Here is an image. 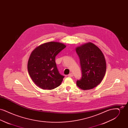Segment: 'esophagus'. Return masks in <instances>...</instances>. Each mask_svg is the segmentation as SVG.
<instances>
[{
	"instance_id": "34e87169",
	"label": "esophagus",
	"mask_w": 128,
	"mask_h": 128,
	"mask_svg": "<svg viewBox=\"0 0 128 128\" xmlns=\"http://www.w3.org/2000/svg\"><path fill=\"white\" fill-rule=\"evenodd\" d=\"M73 76V73H70L68 75V76L69 77H72Z\"/></svg>"
}]
</instances>
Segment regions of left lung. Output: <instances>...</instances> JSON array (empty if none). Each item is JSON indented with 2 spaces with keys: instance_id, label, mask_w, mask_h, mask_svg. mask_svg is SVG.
<instances>
[{
  "instance_id": "1",
  "label": "left lung",
  "mask_w": 128,
  "mask_h": 128,
  "mask_svg": "<svg viewBox=\"0 0 128 128\" xmlns=\"http://www.w3.org/2000/svg\"><path fill=\"white\" fill-rule=\"evenodd\" d=\"M82 70V78L76 82L82 90H89L98 85L106 72V62L103 53L95 44L88 43L76 48Z\"/></svg>"
}]
</instances>
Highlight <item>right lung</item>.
Here are the masks:
<instances>
[{
	"label": "right lung",
	"mask_w": 128,
	"mask_h": 128,
	"mask_svg": "<svg viewBox=\"0 0 128 128\" xmlns=\"http://www.w3.org/2000/svg\"><path fill=\"white\" fill-rule=\"evenodd\" d=\"M66 47L62 43L50 42L41 44L32 52L28 70L31 79L40 88L52 90L60 85L64 76L58 70L55 58Z\"/></svg>",
	"instance_id": "1"
}]
</instances>
